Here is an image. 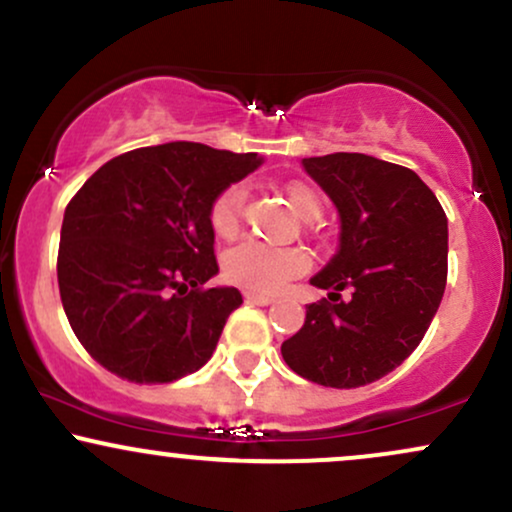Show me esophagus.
<instances>
[{
  "label": "esophagus",
  "instance_id": "obj_1",
  "mask_svg": "<svg viewBox=\"0 0 512 512\" xmlns=\"http://www.w3.org/2000/svg\"><path fill=\"white\" fill-rule=\"evenodd\" d=\"M245 301L255 303V305H272L274 303V296H264V293L245 291Z\"/></svg>",
  "mask_w": 512,
  "mask_h": 512
}]
</instances>
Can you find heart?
Wrapping results in <instances>:
<instances>
[{"instance_id":"1","label":"heart","mask_w":512,"mask_h":512,"mask_svg":"<svg viewBox=\"0 0 512 512\" xmlns=\"http://www.w3.org/2000/svg\"><path fill=\"white\" fill-rule=\"evenodd\" d=\"M289 207L303 221H315L322 214V199L305 182H289L284 187ZM245 185H231L214 199L209 209V223L219 238H233L243 221ZM308 269V257L301 250L264 248L260 243H243L223 257V274L228 281L257 293L279 291L293 276H301Z\"/></svg>"}]
</instances>
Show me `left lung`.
<instances>
[{"instance_id": "left-lung-1", "label": "left lung", "mask_w": 512, "mask_h": 512, "mask_svg": "<svg viewBox=\"0 0 512 512\" xmlns=\"http://www.w3.org/2000/svg\"><path fill=\"white\" fill-rule=\"evenodd\" d=\"M339 214V248L310 284L330 291L281 344L293 373L361 387L402 366L443 301L448 219L414 170L366 154L303 158ZM347 293V298L341 296Z\"/></svg>"}]
</instances>
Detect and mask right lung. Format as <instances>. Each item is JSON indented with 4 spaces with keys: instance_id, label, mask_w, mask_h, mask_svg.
I'll list each match as a JSON object with an SVG mask.
<instances>
[{
    "instance_id": "obj_1",
    "label": "right lung",
    "mask_w": 512,
    "mask_h": 512,
    "mask_svg": "<svg viewBox=\"0 0 512 512\" xmlns=\"http://www.w3.org/2000/svg\"><path fill=\"white\" fill-rule=\"evenodd\" d=\"M262 156L168 142L115 156L64 209L57 281L84 349L129 383H173L209 361L238 289L219 274L209 209Z\"/></svg>"
}]
</instances>
